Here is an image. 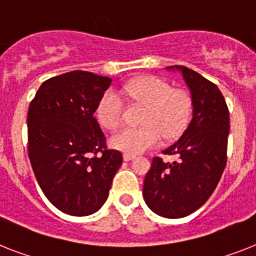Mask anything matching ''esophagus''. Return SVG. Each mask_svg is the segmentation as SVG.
Listing matches in <instances>:
<instances>
[{
    "label": "esophagus",
    "instance_id": "obj_1",
    "mask_svg": "<svg viewBox=\"0 0 256 256\" xmlns=\"http://www.w3.org/2000/svg\"><path fill=\"white\" fill-rule=\"evenodd\" d=\"M134 158H135L134 154H124V161H132V160H134Z\"/></svg>",
    "mask_w": 256,
    "mask_h": 256
}]
</instances>
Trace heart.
Masks as SVG:
<instances>
[{
  "mask_svg": "<svg viewBox=\"0 0 256 256\" xmlns=\"http://www.w3.org/2000/svg\"><path fill=\"white\" fill-rule=\"evenodd\" d=\"M121 92L132 102L147 105L144 126L126 128L109 140L112 148L128 154H139L158 146L162 139L182 132L191 114V98L184 91L173 90L168 82L158 76H142L122 86ZM102 128L116 130L122 124L124 100L114 90L105 92L96 109Z\"/></svg>",
  "mask_w": 256,
  "mask_h": 256,
  "instance_id": "obj_1",
  "label": "heart"
}]
</instances>
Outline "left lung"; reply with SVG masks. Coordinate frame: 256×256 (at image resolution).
Instances as JSON below:
<instances>
[{"label":"left lung","instance_id":"left-lung-1","mask_svg":"<svg viewBox=\"0 0 256 256\" xmlns=\"http://www.w3.org/2000/svg\"><path fill=\"white\" fill-rule=\"evenodd\" d=\"M181 72L188 86L192 116L188 128L164 154L177 160H152L144 178L143 198L150 210L166 218H181L204 204L226 165L229 110L216 84L184 66H169Z\"/></svg>","mask_w":256,"mask_h":256}]
</instances>
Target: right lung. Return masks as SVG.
<instances>
[{
    "label": "right lung",
    "mask_w": 256,
    "mask_h": 256,
    "mask_svg": "<svg viewBox=\"0 0 256 256\" xmlns=\"http://www.w3.org/2000/svg\"><path fill=\"white\" fill-rule=\"evenodd\" d=\"M110 84L108 76L70 72L45 80L30 104V161L45 196L64 214L98 211L122 164L94 117Z\"/></svg>",
    "instance_id": "right-lung-1"
}]
</instances>
